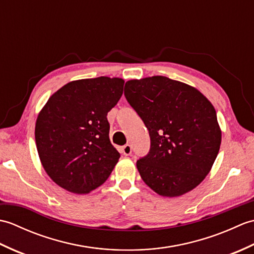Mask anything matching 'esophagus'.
I'll list each match as a JSON object with an SVG mask.
<instances>
[{"mask_svg":"<svg viewBox=\"0 0 254 254\" xmlns=\"http://www.w3.org/2000/svg\"><path fill=\"white\" fill-rule=\"evenodd\" d=\"M121 152H122L123 155H126V156L131 155V154H132V147H131V145H128V144L124 145V146H122V148H121Z\"/></svg>","mask_w":254,"mask_h":254,"instance_id":"esophagus-1","label":"esophagus"}]
</instances>
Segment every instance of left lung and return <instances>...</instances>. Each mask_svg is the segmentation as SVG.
Segmentation results:
<instances>
[{"instance_id":"8db88e82","label":"left lung","mask_w":254,"mask_h":254,"mask_svg":"<svg viewBox=\"0 0 254 254\" xmlns=\"http://www.w3.org/2000/svg\"><path fill=\"white\" fill-rule=\"evenodd\" d=\"M124 95L150 136L148 155L136 163L143 181L167 197L196 188L222 143L212 102L193 86L166 76L127 80Z\"/></svg>"}]
</instances>
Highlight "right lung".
<instances>
[{
    "label": "right lung",
    "mask_w": 254,
    "mask_h": 254,
    "mask_svg": "<svg viewBox=\"0 0 254 254\" xmlns=\"http://www.w3.org/2000/svg\"><path fill=\"white\" fill-rule=\"evenodd\" d=\"M124 80L77 79L53 94L37 117L35 138L47 175L64 190L87 194L104 183L120 158L109 138L107 115Z\"/></svg>",
    "instance_id": "right-lung-1"
}]
</instances>
